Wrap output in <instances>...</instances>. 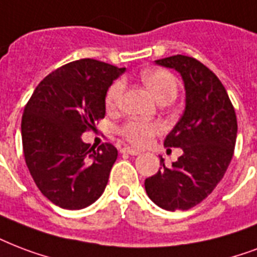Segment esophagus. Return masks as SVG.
Instances as JSON below:
<instances>
[{
	"instance_id": "34e87169",
	"label": "esophagus",
	"mask_w": 257,
	"mask_h": 257,
	"mask_svg": "<svg viewBox=\"0 0 257 257\" xmlns=\"http://www.w3.org/2000/svg\"><path fill=\"white\" fill-rule=\"evenodd\" d=\"M121 152H122V154L132 155V156H136V155L140 154V151L135 150V148H131V147H124V148L121 150Z\"/></svg>"
}]
</instances>
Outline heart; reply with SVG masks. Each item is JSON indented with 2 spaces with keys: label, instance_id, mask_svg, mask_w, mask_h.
<instances>
[{
  "label": "heart",
  "instance_id": "b5f03b06",
  "mask_svg": "<svg viewBox=\"0 0 257 257\" xmlns=\"http://www.w3.org/2000/svg\"><path fill=\"white\" fill-rule=\"evenodd\" d=\"M142 79L159 102H164V101L171 102L175 99L176 93H178V81L167 70H163V68L147 70L142 74ZM122 90H124L122 81H114L111 83L105 97V105L107 110L113 111L117 109L121 95H122ZM118 131L126 142L133 146L143 147L147 146L162 131V125L159 122H150V121L132 118L121 125Z\"/></svg>",
  "mask_w": 257,
  "mask_h": 257
}]
</instances>
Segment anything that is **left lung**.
<instances>
[{
  "label": "left lung",
  "mask_w": 257,
  "mask_h": 257,
  "mask_svg": "<svg viewBox=\"0 0 257 257\" xmlns=\"http://www.w3.org/2000/svg\"><path fill=\"white\" fill-rule=\"evenodd\" d=\"M156 64L175 68L185 82V113L164 140V146L182 148L183 155L170 168L160 158L162 167L144 186L162 209L189 210L224 178L236 146V111L217 75L195 58L174 55Z\"/></svg>",
  "instance_id": "8db88e82"
}]
</instances>
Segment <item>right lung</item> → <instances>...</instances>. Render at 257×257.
Listing matches in <instances>:
<instances>
[{"label":"right lung","mask_w":257,"mask_h":257,"mask_svg":"<svg viewBox=\"0 0 257 257\" xmlns=\"http://www.w3.org/2000/svg\"><path fill=\"white\" fill-rule=\"evenodd\" d=\"M124 71L95 59H79L48 74L25 105V163L39 190L55 205L78 210L102 195L118 154L110 143L93 150L81 136L105 117L107 89Z\"/></svg>","instance_id":"add662e5"}]
</instances>
